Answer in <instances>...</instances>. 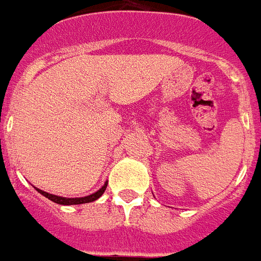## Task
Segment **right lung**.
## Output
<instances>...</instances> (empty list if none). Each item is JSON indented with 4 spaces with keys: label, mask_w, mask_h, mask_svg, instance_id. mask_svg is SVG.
Returning a JSON list of instances; mask_svg holds the SVG:
<instances>
[{
    "label": "right lung",
    "mask_w": 261,
    "mask_h": 261,
    "mask_svg": "<svg viewBox=\"0 0 261 261\" xmlns=\"http://www.w3.org/2000/svg\"><path fill=\"white\" fill-rule=\"evenodd\" d=\"M106 188H107V184L102 186L100 191H97L96 193H93L90 196H85V197H76V199H69V197H61V196H55V195H50V193H47L44 191H40L37 189L39 193H41L43 196H45L47 199H50L51 201H54V203H58V204H64V206H70V204H83V203H90V201L97 200L100 196L104 193L106 191Z\"/></svg>",
    "instance_id": "right-lung-1"
}]
</instances>
